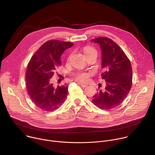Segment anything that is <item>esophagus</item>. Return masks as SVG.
<instances>
[{
    "instance_id": "34e87169",
    "label": "esophagus",
    "mask_w": 155,
    "mask_h": 155,
    "mask_svg": "<svg viewBox=\"0 0 155 155\" xmlns=\"http://www.w3.org/2000/svg\"><path fill=\"white\" fill-rule=\"evenodd\" d=\"M77 83H78L79 85H80L81 87H83L87 86V84H85V83H80V82H78Z\"/></svg>"
}]
</instances>
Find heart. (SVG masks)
<instances>
[{
  "label": "heart",
  "instance_id": "1",
  "mask_svg": "<svg viewBox=\"0 0 155 155\" xmlns=\"http://www.w3.org/2000/svg\"><path fill=\"white\" fill-rule=\"evenodd\" d=\"M94 52H96V50L91 47H86L83 48V53L84 54V55L86 56L90 55L91 53H94ZM71 54L69 56V59L71 58ZM75 78L79 81H86L88 78V74L86 73H78L76 75H75Z\"/></svg>",
  "mask_w": 155,
  "mask_h": 155
}]
</instances>
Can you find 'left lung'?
<instances>
[{"mask_svg": "<svg viewBox=\"0 0 155 155\" xmlns=\"http://www.w3.org/2000/svg\"><path fill=\"white\" fill-rule=\"evenodd\" d=\"M92 41L100 45L102 50V78L106 85L94 94L92 102L102 110L118 107L127 96L132 84V70L129 59L112 39L98 37Z\"/></svg>", "mask_w": 155, "mask_h": 155, "instance_id": "1", "label": "left lung"}]
</instances>
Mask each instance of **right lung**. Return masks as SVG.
Here are the masks:
<instances>
[{"label":"right lung","instance_id":"1","mask_svg":"<svg viewBox=\"0 0 155 155\" xmlns=\"http://www.w3.org/2000/svg\"><path fill=\"white\" fill-rule=\"evenodd\" d=\"M74 43L51 40L44 43L32 56L26 74L27 91L32 102L45 112H53L65 101L68 93V86L56 87L50 78L56 68L61 66L60 58L65 49Z\"/></svg>","mask_w":155,"mask_h":155}]
</instances>
